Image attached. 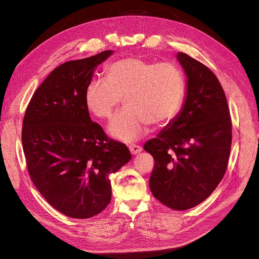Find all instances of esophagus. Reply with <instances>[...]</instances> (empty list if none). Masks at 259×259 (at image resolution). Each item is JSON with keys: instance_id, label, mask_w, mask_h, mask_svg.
Listing matches in <instances>:
<instances>
[{"instance_id": "obj_1", "label": "esophagus", "mask_w": 259, "mask_h": 259, "mask_svg": "<svg viewBox=\"0 0 259 259\" xmlns=\"http://www.w3.org/2000/svg\"><path fill=\"white\" fill-rule=\"evenodd\" d=\"M142 150H143L142 147L138 146V145H131L130 146V151H131L132 154H134V155L140 153V152H142Z\"/></svg>"}]
</instances>
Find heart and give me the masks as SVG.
<instances>
[{"mask_svg":"<svg viewBox=\"0 0 259 259\" xmlns=\"http://www.w3.org/2000/svg\"><path fill=\"white\" fill-rule=\"evenodd\" d=\"M185 96V74L174 62L130 57L111 62L105 69V79L86 85L84 103L92 114L107 119L123 97L126 108L109 123L108 133L131 143L146 135L150 124L163 126L173 121Z\"/></svg>","mask_w":259,"mask_h":259,"instance_id":"heart-1","label":"heart"}]
</instances>
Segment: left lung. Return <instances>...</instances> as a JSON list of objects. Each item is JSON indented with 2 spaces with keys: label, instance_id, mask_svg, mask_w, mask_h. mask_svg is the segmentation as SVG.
<instances>
[{
  "label": "left lung",
  "instance_id": "1",
  "mask_svg": "<svg viewBox=\"0 0 259 259\" xmlns=\"http://www.w3.org/2000/svg\"><path fill=\"white\" fill-rule=\"evenodd\" d=\"M187 76L179 113L144 149L154 168L149 186L162 204L177 210L197 206L222 182L232 128L224 90L216 75L185 53L176 56Z\"/></svg>",
  "mask_w": 259,
  "mask_h": 259
}]
</instances>
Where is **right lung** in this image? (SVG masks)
<instances>
[{
  "instance_id": "obj_1",
  "label": "right lung",
  "mask_w": 259,
  "mask_h": 259,
  "mask_svg": "<svg viewBox=\"0 0 259 259\" xmlns=\"http://www.w3.org/2000/svg\"><path fill=\"white\" fill-rule=\"evenodd\" d=\"M113 51L67 61L33 94L22 126L31 180L50 204L72 218H91L111 201L109 176L131 159L128 148L109 139L93 122L85 88Z\"/></svg>"
}]
</instances>
